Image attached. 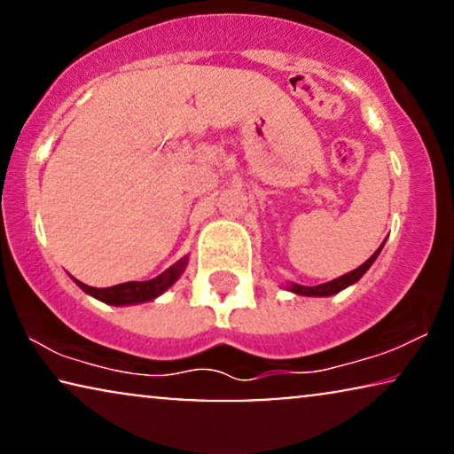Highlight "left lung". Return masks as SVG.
I'll return each instance as SVG.
<instances>
[{
	"instance_id": "left-lung-1",
	"label": "left lung",
	"mask_w": 454,
	"mask_h": 454,
	"mask_svg": "<svg viewBox=\"0 0 454 454\" xmlns=\"http://www.w3.org/2000/svg\"><path fill=\"white\" fill-rule=\"evenodd\" d=\"M384 246V244H382ZM382 246L378 247V250L372 254V256L365 260V262L362 264V266H357L356 270H351V272H347V275H343V277H339V278H334V281H328V283H322V285H316V287H306V285H297V283H294V285H289V291H294V294H297V295H333V294H339L340 289H345V287H349V285H353V283H357L359 278L364 277V272L370 269L372 266V262H374V260L378 258V254H380V250H382Z\"/></svg>"
}]
</instances>
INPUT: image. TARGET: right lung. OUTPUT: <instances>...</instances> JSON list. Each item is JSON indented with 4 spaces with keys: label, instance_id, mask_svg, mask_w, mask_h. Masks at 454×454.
Listing matches in <instances>:
<instances>
[{
    "label": "right lung",
    "instance_id": "right-lung-1",
    "mask_svg": "<svg viewBox=\"0 0 454 454\" xmlns=\"http://www.w3.org/2000/svg\"><path fill=\"white\" fill-rule=\"evenodd\" d=\"M185 266V260L182 262L173 264L167 269L165 272H160L159 277L151 278V281H129V283H121V285H114V287H105V289H97V287H89V285L76 281V285L86 294L97 297L105 303H111V306H128V303H140V301H151L154 297L163 294L165 289H169L173 283L177 281V277L182 275Z\"/></svg>",
    "mask_w": 454,
    "mask_h": 454
}]
</instances>
